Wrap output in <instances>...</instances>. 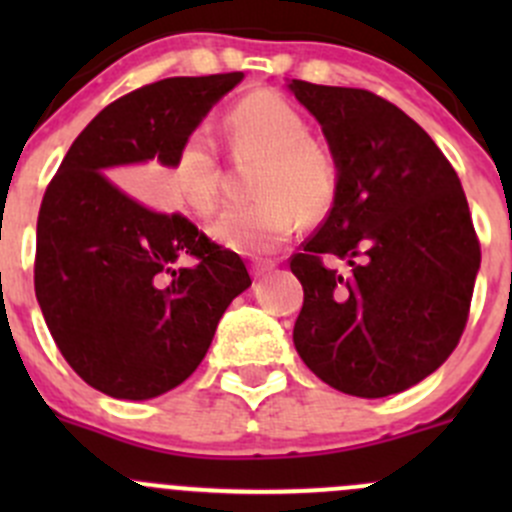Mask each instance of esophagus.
Segmentation results:
<instances>
[{
	"instance_id": "34e87169",
	"label": "esophagus",
	"mask_w": 512,
	"mask_h": 512,
	"mask_svg": "<svg viewBox=\"0 0 512 512\" xmlns=\"http://www.w3.org/2000/svg\"><path fill=\"white\" fill-rule=\"evenodd\" d=\"M250 270H252V277H257V280H260V277H265L267 272L275 270V262H272V260H255L250 265Z\"/></svg>"
}]
</instances>
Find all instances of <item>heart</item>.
I'll list each match as a JSON object with an SVG mask.
<instances>
[{
    "instance_id": "obj_1",
    "label": "heart",
    "mask_w": 512,
    "mask_h": 512,
    "mask_svg": "<svg viewBox=\"0 0 512 512\" xmlns=\"http://www.w3.org/2000/svg\"><path fill=\"white\" fill-rule=\"evenodd\" d=\"M223 133L235 160H257L250 195L255 203L225 210L210 235L240 255H270L285 245L294 218L314 225L337 203L342 168L332 148L309 136V121L277 91H252L227 108ZM223 165L208 131L180 138L165 190L175 203L208 215L220 203Z\"/></svg>"
}]
</instances>
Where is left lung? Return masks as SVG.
<instances>
[{"label":"left lung","mask_w":512,"mask_h":512,"mask_svg":"<svg viewBox=\"0 0 512 512\" xmlns=\"http://www.w3.org/2000/svg\"><path fill=\"white\" fill-rule=\"evenodd\" d=\"M289 89L342 168L332 213L289 257L304 289L294 347L337 391L399 394L433 374L466 329L480 267L466 193L431 136L386 98L299 79Z\"/></svg>","instance_id":"left-lung-1"}]
</instances>
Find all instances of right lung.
<instances>
[{"mask_svg": "<svg viewBox=\"0 0 512 512\" xmlns=\"http://www.w3.org/2000/svg\"><path fill=\"white\" fill-rule=\"evenodd\" d=\"M242 76H173L116 98L46 185L36 299L71 369L113 399H153L183 384L208 354L227 304L252 280L237 252L108 175L136 183L133 165H170L180 138ZM185 256L194 265L175 268Z\"/></svg>", "mask_w": 512, "mask_h": 512, "instance_id": "right-lung-1", "label": "right lung"}]
</instances>
